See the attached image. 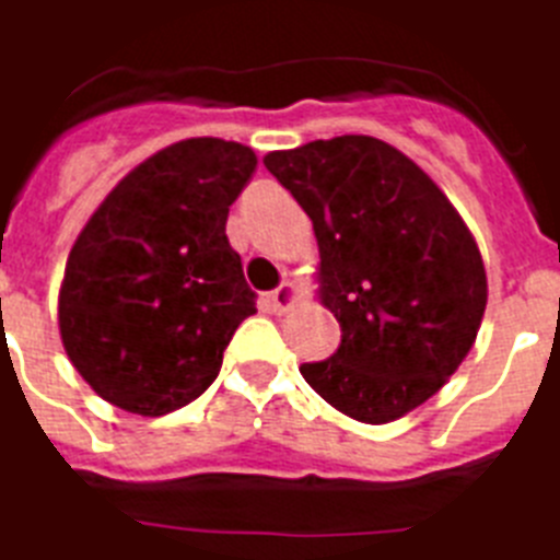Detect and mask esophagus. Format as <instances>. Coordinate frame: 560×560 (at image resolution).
I'll use <instances>...</instances> for the list:
<instances>
[{"mask_svg": "<svg viewBox=\"0 0 560 560\" xmlns=\"http://www.w3.org/2000/svg\"><path fill=\"white\" fill-rule=\"evenodd\" d=\"M294 298H298V289H294L292 280H283V283L277 285L275 292L268 294V301H271V310L275 312L289 310V306L294 303Z\"/></svg>", "mask_w": 560, "mask_h": 560, "instance_id": "34e87169", "label": "esophagus"}]
</instances>
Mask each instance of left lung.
Listing matches in <instances>:
<instances>
[{"label": "left lung", "mask_w": 560, "mask_h": 560, "mask_svg": "<svg viewBox=\"0 0 560 560\" xmlns=\"http://www.w3.org/2000/svg\"><path fill=\"white\" fill-rule=\"evenodd\" d=\"M312 219L320 298L341 327L303 380L362 423L427 402L470 353L488 303L467 224L423 168L374 137L345 133L266 154Z\"/></svg>", "instance_id": "obj_1"}]
</instances>
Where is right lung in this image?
Segmentation results:
<instances>
[{
	"label": "right lung",
	"mask_w": 560,
	"mask_h": 560,
	"mask_svg": "<svg viewBox=\"0 0 560 560\" xmlns=\"http://www.w3.org/2000/svg\"><path fill=\"white\" fill-rule=\"evenodd\" d=\"M257 154L184 140L125 175L67 259L58 320L67 357L119 409L158 418L201 397L257 312L224 224Z\"/></svg>",
	"instance_id": "right-lung-1"
}]
</instances>
